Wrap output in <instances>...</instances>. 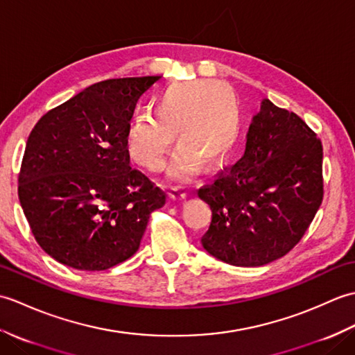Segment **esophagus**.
<instances>
[{
	"label": "esophagus",
	"mask_w": 355,
	"mask_h": 355,
	"mask_svg": "<svg viewBox=\"0 0 355 355\" xmlns=\"http://www.w3.org/2000/svg\"><path fill=\"white\" fill-rule=\"evenodd\" d=\"M187 197V192L183 189V187H171L169 189V198L171 200H184Z\"/></svg>",
	"instance_id": "1"
}]
</instances>
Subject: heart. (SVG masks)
I'll return each mask as SVG.
<instances>
[{"label":"heart","mask_w":355,"mask_h":355,"mask_svg":"<svg viewBox=\"0 0 355 355\" xmlns=\"http://www.w3.org/2000/svg\"><path fill=\"white\" fill-rule=\"evenodd\" d=\"M155 119L135 117L126 135L128 154L150 172L166 164L173 134L180 143L169 175L184 180L200 162L206 168L221 164L236 145L239 110L232 89L214 80H183L166 87L153 101Z\"/></svg>","instance_id":"obj_1"}]
</instances>
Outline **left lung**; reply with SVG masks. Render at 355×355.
Masks as SVG:
<instances>
[{
	"instance_id": "left-lung-1",
	"label": "left lung",
	"mask_w": 355,
	"mask_h": 355,
	"mask_svg": "<svg viewBox=\"0 0 355 355\" xmlns=\"http://www.w3.org/2000/svg\"><path fill=\"white\" fill-rule=\"evenodd\" d=\"M322 143L302 119L263 101L241 160L198 189L212 210L202 248L236 267L282 258L322 205Z\"/></svg>"
}]
</instances>
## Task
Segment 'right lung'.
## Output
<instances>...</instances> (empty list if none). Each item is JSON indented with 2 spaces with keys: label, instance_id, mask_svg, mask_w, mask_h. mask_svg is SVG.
<instances>
[{
  "label": "right lung",
  "instance_id": "obj_1",
  "mask_svg": "<svg viewBox=\"0 0 355 355\" xmlns=\"http://www.w3.org/2000/svg\"><path fill=\"white\" fill-rule=\"evenodd\" d=\"M160 76L110 79L44 114L30 132L18 197L37 244L64 266L108 270L139 250L166 193L131 169L126 135Z\"/></svg>",
  "mask_w": 355,
  "mask_h": 355
}]
</instances>
